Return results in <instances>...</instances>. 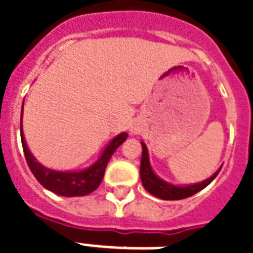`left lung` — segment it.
<instances>
[{
	"mask_svg": "<svg viewBox=\"0 0 253 253\" xmlns=\"http://www.w3.org/2000/svg\"><path fill=\"white\" fill-rule=\"evenodd\" d=\"M142 145V157H141V169H139V176H141V181H142L145 190L150 192L152 195L157 196L160 199L164 201H179V199H184L188 196L195 195L196 192H199L203 190L205 187H207L211 183L217 175L219 173L221 168H218V170L211 175L206 180L201 181V183H195V184H186V186H176V184H170L168 181L163 180L161 177L154 173V170L152 169V165L149 161V153L148 148L143 142Z\"/></svg>",
	"mask_w": 253,
	"mask_h": 253,
	"instance_id": "obj_1",
	"label": "left lung"
}]
</instances>
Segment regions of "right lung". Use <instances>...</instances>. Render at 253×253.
Masks as SVG:
<instances>
[{"label": "right lung", "instance_id": "obj_1", "mask_svg": "<svg viewBox=\"0 0 253 253\" xmlns=\"http://www.w3.org/2000/svg\"><path fill=\"white\" fill-rule=\"evenodd\" d=\"M20 134H21V143H23L27 164L36 177V180L44 188L61 196H85L93 192L100 186V183L104 177L105 167L108 164L111 156L115 153L116 149L128 137L127 132H121L115 138H112L110 143L104 148L103 153L100 154L99 159L85 169L55 170L46 168L44 165L38 163V160L34 157V154L31 153V150L28 149V145L25 142L24 132H23V107H21V119H20Z\"/></svg>", "mask_w": 253, "mask_h": 253}]
</instances>
